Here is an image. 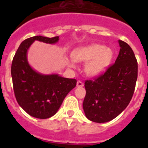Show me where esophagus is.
<instances>
[{"label":"esophagus","instance_id":"obj_1","mask_svg":"<svg viewBox=\"0 0 148 148\" xmlns=\"http://www.w3.org/2000/svg\"><path fill=\"white\" fill-rule=\"evenodd\" d=\"M84 86V83L82 81H78L77 82V87H82Z\"/></svg>","mask_w":148,"mask_h":148}]
</instances>
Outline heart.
<instances>
[{
	"instance_id": "b5f03b06",
	"label": "heart",
	"mask_w": 148,
	"mask_h": 148,
	"mask_svg": "<svg viewBox=\"0 0 148 148\" xmlns=\"http://www.w3.org/2000/svg\"><path fill=\"white\" fill-rule=\"evenodd\" d=\"M113 51L100 44L83 47L73 52V59L68 60L70 66H75V61L87 62L85 72L89 76H98L106 71L113 59Z\"/></svg>"
}]
</instances>
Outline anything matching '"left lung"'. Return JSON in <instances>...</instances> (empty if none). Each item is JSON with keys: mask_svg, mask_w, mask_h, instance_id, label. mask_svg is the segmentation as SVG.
Masks as SVG:
<instances>
[{"mask_svg": "<svg viewBox=\"0 0 148 148\" xmlns=\"http://www.w3.org/2000/svg\"><path fill=\"white\" fill-rule=\"evenodd\" d=\"M120 51L113 64L105 73L84 83L86 95L83 109L89 120L104 123L119 116L130 103L134 93L138 63L133 49L119 40Z\"/></svg>", "mask_w": 148, "mask_h": 148, "instance_id": "obj_1", "label": "left lung"}]
</instances>
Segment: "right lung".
<instances>
[{"instance_id":"right-lung-1","label":"right lung","mask_w":148,"mask_h":148,"mask_svg":"<svg viewBox=\"0 0 148 148\" xmlns=\"http://www.w3.org/2000/svg\"><path fill=\"white\" fill-rule=\"evenodd\" d=\"M58 40V36L29 38L19 46L12 62L11 75L17 101L35 118L44 119L54 116L66 95L76 86L77 81L73 78L37 73L27 61V50L35 40L56 44Z\"/></svg>"}]
</instances>
